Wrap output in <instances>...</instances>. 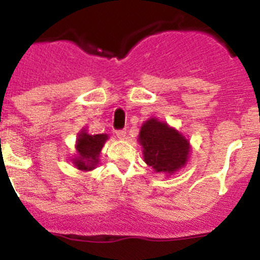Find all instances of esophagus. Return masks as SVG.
<instances>
[{
  "mask_svg": "<svg viewBox=\"0 0 260 260\" xmlns=\"http://www.w3.org/2000/svg\"><path fill=\"white\" fill-rule=\"evenodd\" d=\"M116 135L119 138V139H125L126 130H125V128H119V130H117V132H116Z\"/></svg>",
  "mask_w": 260,
  "mask_h": 260,
  "instance_id": "obj_1",
  "label": "esophagus"
}]
</instances>
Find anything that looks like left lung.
<instances>
[{"instance_id":"obj_1","label":"left lung","mask_w":260,"mask_h":260,"mask_svg":"<svg viewBox=\"0 0 260 260\" xmlns=\"http://www.w3.org/2000/svg\"><path fill=\"white\" fill-rule=\"evenodd\" d=\"M139 142L143 147L144 161L156 172L173 173L187 161L189 142L165 122L148 119L142 126Z\"/></svg>"}]
</instances>
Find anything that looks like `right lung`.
Instances as JSON below:
<instances>
[{
    "instance_id": "obj_1",
    "label": "right lung",
    "mask_w": 260,
    "mask_h": 260,
    "mask_svg": "<svg viewBox=\"0 0 260 260\" xmlns=\"http://www.w3.org/2000/svg\"><path fill=\"white\" fill-rule=\"evenodd\" d=\"M107 139V134L89 135L86 132L80 133L77 142V151L79 153V157L74 160L75 167H78L80 171L93 169L99 162L98 157Z\"/></svg>"
}]
</instances>
